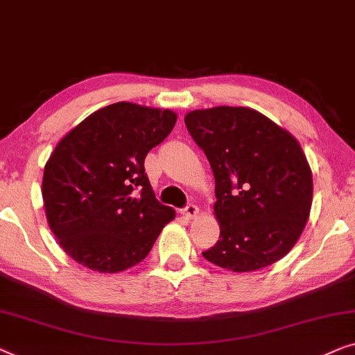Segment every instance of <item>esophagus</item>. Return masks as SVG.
I'll use <instances>...</instances> for the list:
<instances>
[{
	"label": "esophagus",
	"instance_id": "obj_1",
	"mask_svg": "<svg viewBox=\"0 0 355 355\" xmlns=\"http://www.w3.org/2000/svg\"><path fill=\"white\" fill-rule=\"evenodd\" d=\"M181 214H182V216H186L187 219H193V218H197V216H198V208L195 207V205L190 203V205H187L186 208L182 209Z\"/></svg>",
	"mask_w": 355,
	"mask_h": 355
}]
</instances>
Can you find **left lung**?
I'll return each instance as SVG.
<instances>
[{
    "label": "left lung",
    "instance_id": "8db88e82",
    "mask_svg": "<svg viewBox=\"0 0 355 355\" xmlns=\"http://www.w3.org/2000/svg\"><path fill=\"white\" fill-rule=\"evenodd\" d=\"M184 121L216 182L220 234L203 258L232 272L284 258L301 237L312 205V171L300 142L248 107L193 110Z\"/></svg>",
    "mask_w": 355,
    "mask_h": 355
}]
</instances>
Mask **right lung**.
Returning a JSON list of instances; mask_svg holds the SVG:
<instances>
[{
    "instance_id": "1",
    "label": "right lung",
    "mask_w": 355,
    "mask_h": 355,
    "mask_svg": "<svg viewBox=\"0 0 355 355\" xmlns=\"http://www.w3.org/2000/svg\"><path fill=\"white\" fill-rule=\"evenodd\" d=\"M171 110L116 102L67 132L46 162L44 211L71 259L101 274L139 264L174 209L155 198L147 153L176 125Z\"/></svg>"
}]
</instances>
